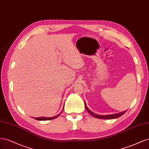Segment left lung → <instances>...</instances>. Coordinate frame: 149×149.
Masks as SVG:
<instances>
[{
  "label": "left lung",
  "mask_w": 149,
  "mask_h": 149,
  "mask_svg": "<svg viewBox=\"0 0 149 149\" xmlns=\"http://www.w3.org/2000/svg\"><path fill=\"white\" fill-rule=\"evenodd\" d=\"M85 107H86V109L87 110V112L91 115H92L93 117L98 118H103V119H113V118H118V117L122 116V115H124L127 111V110H125V111L122 112L118 113H116V114H112V115H107V116H99V115L95 114V113H93L92 112H91V110L87 108V107L86 106V102H85Z\"/></svg>",
  "instance_id": "obj_1"
}]
</instances>
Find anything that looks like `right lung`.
I'll return each instance as SVG.
<instances>
[{
	"label": "right lung",
	"mask_w": 149,
	"mask_h": 149,
	"mask_svg": "<svg viewBox=\"0 0 149 149\" xmlns=\"http://www.w3.org/2000/svg\"><path fill=\"white\" fill-rule=\"evenodd\" d=\"M60 115H61V113L58 114V116H54V117H37V118H34L36 120H49L54 119V118L58 117L59 116H60Z\"/></svg>",
	"instance_id": "obj_1"
}]
</instances>
